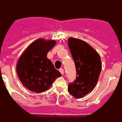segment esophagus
<instances>
[{"label": "esophagus", "mask_w": 122, "mask_h": 122, "mask_svg": "<svg viewBox=\"0 0 122 122\" xmlns=\"http://www.w3.org/2000/svg\"><path fill=\"white\" fill-rule=\"evenodd\" d=\"M59 71H60V73H61L62 75H64V69L60 68V69H59Z\"/></svg>", "instance_id": "1"}]
</instances>
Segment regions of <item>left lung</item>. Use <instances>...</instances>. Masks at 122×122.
Wrapping results in <instances>:
<instances>
[{
  "label": "left lung",
  "mask_w": 122,
  "mask_h": 122,
  "mask_svg": "<svg viewBox=\"0 0 122 122\" xmlns=\"http://www.w3.org/2000/svg\"><path fill=\"white\" fill-rule=\"evenodd\" d=\"M68 46L77 74L76 80L68 85V92L76 98H80L97 86L102 71L101 58L90 45L82 40L70 37Z\"/></svg>",
  "instance_id": "left-lung-1"
}]
</instances>
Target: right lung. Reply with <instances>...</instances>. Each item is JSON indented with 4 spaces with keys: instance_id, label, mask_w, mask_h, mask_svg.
I'll return each mask as SVG.
<instances>
[{
    "instance_id": "add662e5",
    "label": "right lung",
    "mask_w": 122,
    "mask_h": 122,
    "mask_svg": "<svg viewBox=\"0 0 122 122\" xmlns=\"http://www.w3.org/2000/svg\"><path fill=\"white\" fill-rule=\"evenodd\" d=\"M55 44V40L39 38L32 42L19 58L16 64L17 75L29 90L37 93L44 92L56 78L62 76L47 58V53Z\"/></svg>"
}]
</instances>
